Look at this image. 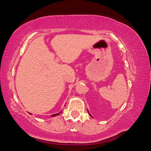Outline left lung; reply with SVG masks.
<instances>
[{
    "mask_svg": "<svg viewBox=\"0 0 151 151\" xmlns=\"http://www.w3.org/2000/svg\"><path fill=\"white\" fill-rule=\"evenodd\" d=\"M87 111H88V110H87ZM88 114H89V115H90V116H91V114H90V112H89V111H88ZM92 117H93V116H92Z\"/></svg>",
    "mask_w": 151,
    "mask_h": 151,
    "instance_id": "8db88e82",
    "label": "left lung"
}]
</instances>
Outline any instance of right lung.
I'll return each mask as SVG.
<instances>
[{
    "label": "right lung",
    "mask_w": 151,
    "mask_h": 151,
    "mask_svg": "<svg viewBox=\"0 0 151 151\" xmlns=\"http://www.w3.org/2000/svg\"><path fill=\"white\" fill-rule=\"evenodd\" d=\"M60 113H61V112H58V113H57V114H52V115H51L52 116H57V115H58V114H59Z\"/></svg>",
    "instance_id": "right-lung-1"
}]
</instances>
